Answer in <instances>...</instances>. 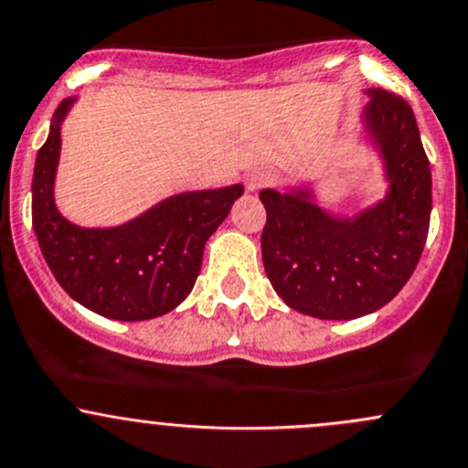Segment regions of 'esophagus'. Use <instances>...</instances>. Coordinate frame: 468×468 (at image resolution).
<instances>
[{
	"label": "esophagus",
	"mask_w": 468,
	"mask_h": 468,
	"mask_svg": "<svg viewBox=\"0 0 468 468\" xmlns=\"http://www.w3.org/2000/svg\"><path fill=\"white\" fill-rule=\"evenodd\" d=\"M270 182H272V173L261 171V168L248 173V177H245V186H248V191H252V194H254V191L263 189V186H268Z\"/></svg>",
	"instance_id": "34e87169"
}]
</instances>
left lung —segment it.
Listing matches in <instances>:
<instances>
[{"label":"left lung","mask_w":468,"mask_h":468,"mask_svg":"<svg viewBox=\"0 0 468 468\" xmlns=\"http://www.w3.org/2000/svg\"><path fill=\"white\" fill-rule=\"evenodd\" d=\"M363 112L389 189L354 218H338L313 191L263 189V268L277 295L320 320H354L397 297L417 268L431 225V162L401 96L367 90Z\"/></svg>","instance_id":"left-lung-1"}]
</instances>
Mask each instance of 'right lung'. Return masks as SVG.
Returning <instances> with one entry per match:
<instances>
[{"label":"right lung","mask_w":468,"mask_h":468,"mask_svg":"<svg viewBox=\"0 0 468 468\" xmlns=\"http://www.w3.org/2000/svg\"><path fill=\"white\" fill-rule=\"evenodd\" d=\"M65 99L33 168V229L42 257L67 295L110 320L139 322L173 311L194 288L202 252L228 218L243 185L177 194L117 228H79L54 200Z\"/></svg>","instance_id":"obj_1"}]
</instances>
